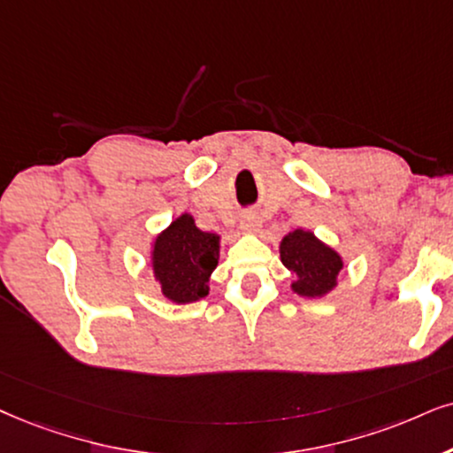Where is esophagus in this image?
Masks as SVG:
<instances>
[{"instance_id":"obj_1","label":"esophagus","mask_w":453,"mask_h":453,"mask_svg":"<svg viewBox=\"0 0 453 453\" xmlns=\"http://www.w3.org/2000/svg\"><path fill=\"white\" fill-rule=\"evenodd\" d=\"M261 223H259V217L253 211H246L242 215V219H240V230L246 232V234H257L259 232Z\"/></svg>"}]
</instances>
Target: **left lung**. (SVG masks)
<instances>
[{"label": "left lung", "instance_id": "8db88e82", "mask_svg": "<svg viewBox=\"0 0 453 453\" xmlns=\"http://www.w3.org/2000/svg\"><path fill=\"white\" fill-rule=\"evenodd\" d=\"M280 259L296 276L290 288L309 299L328 295L336 286V276L342 269L341 255L316 238V234L301 227L282 238Z\"/></svg>", "mask_w": 453, "mask_h": 453}]
</instances>
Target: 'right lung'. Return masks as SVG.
I'll return each instance as SVG.
<instances>
[{
	"label": "right lung",
	"instance_id": "add662e5",
	"mask_svg": "<svg viewBox=\"0 0 453 453\" xmlns=\"http://www.w3.org/2000/svg\"><path fill=\"white\" fill-rule=\"evenodd\" d=\"M219 263V236L198 230L184 213L154 238L152 272L160 293L177 305L204 299L209 278Z\"/></svg>",
	"mask_w": 453,
	"mask_h": 453
}]
</instances>
